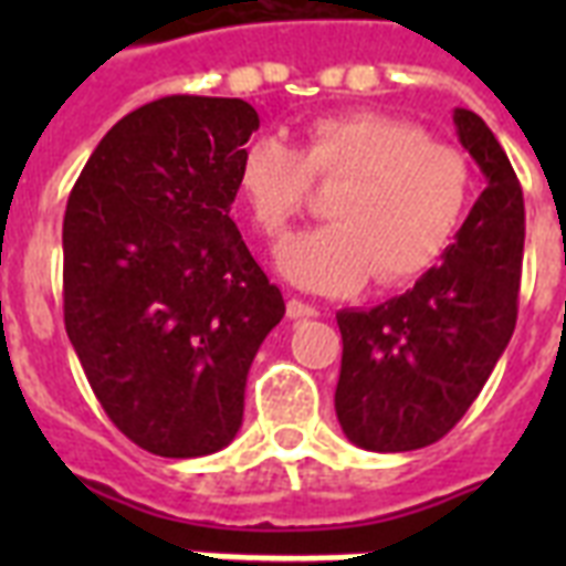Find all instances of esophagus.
Instances as JSON below:
<instances>
[{
    "instance_id": "34e87169",
    "label": "esophagus",
    "mask_w": 566,
    "mask_h": 566,
    "mask_svg": "<svg viewBox=\"0 0 566 566\" xmlns=\"http://www.w3.org/2000/svg\"><path fill=\"white\" fill-rule=\"evenodd\" d=\"M287 317L291 319H308V317H317V308L314 305H308V302L302 300H287Z\"/></svg>"
}]
</instances>
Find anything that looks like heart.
I'll use <instances>...</instances> for the list:
<instances>
[{
    "mask_svg": "<svg viewBox=\"0 0 566 566\" xmlns=\"http://www.w3.org/2000/svg\"><path fill=\"white\" fill-rule=\"evenodd\" d=\"M311 179L340 181L326 205L332 222L291 240L279 270L326 296L358 291L370 275L394 287L426 273L455 240L473 196L467 155L411 119L328 114L302 128L300 149L255 137L240 153V202L273 247L305 211Z\"/></svg>",
    "mask_w": 566,
    "mask_h": 566,
    "instance_id": "heart-1",
    "label": "heart"
}]
</instances>
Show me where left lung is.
I'll return each mask as SVG.
<instances>
[{
	"instance_id": "1",
	"label": "left lung",
	"mask_w": 566,
	"mask_h": 566,
	"mask_svg": "<svg viewBox=\"0 0 566 566\" xmlns=\"http://www.w3.org/2000/svg\"><path fill=\"white\" fill-rule=\"evenodd\" d=\"M458 140L488 188L443 261L402 296L337 314L335 411L355 447L408 452L440 440L473 405L517 326L526 211L509 155L479 114L455 108Z\"/></svg>"
}]
</instances>
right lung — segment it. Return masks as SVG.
<instances>
[{
  "label": "right lung",
  "instance_id": "right-lung-1",
  "mask_svg": "<svg viewBox=\"0 0 566 566\" xmlns=\"http://www.w3.org/2000/svg\"><path fill=\"white\" fill-rule=\"evenodd\" d=\"M255 128L243 99L164 96L102 137L66 199V335L111 422L153 455L229 447L284 317L229 217Z\"/></svg>",
  "mask_w": 566,
  "mask_h": 566
}]
</instances>
